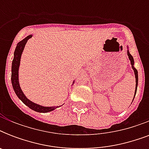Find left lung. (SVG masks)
I'll return each instance as SVG.
<instances>
[{"instance_id":"obj_1","label":"left lung","mask_w":149,"mask_h":149,"mask_svg":"<svg viewBox=\"0 0 149 149\" xmlns=\"http://www.w3.org/2000/svg\"><path fill=\"white\" fill-rule=\"evenodd\" d=\"M128 48V47H127ZM127 56H128V58H129L130 62H131V65H132V70H134V76H135V82H136V84H135V91H134V98L135 97V94H136V92H137V87H138V82H139V75H138V70L134 67V58L132 57V56L130 54L129 52V50H127ZM133 98V100H134ZM133 101V100H132Z\"/></svg>"}]
</instances>
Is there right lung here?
<instances>
[{
	"instance_id": "add662e5",
	"label": "right lung",
	"mask_w": 149,
	"mask_h": 149,
	"mask_svg": "<svg viewBox=\"0 0 149 149\" xmlns=\"http://www.w3.org/2000/svg\"><path fill=\"white\" fill-rule=\"evenodd\" d=\"M32 37V35L27 36L26 38H24L23 40L17 43L15 51L14 52V58L12 61V65H11V84L14 91H15L16 95L17 97L19 98L23 103H24L26 106H28L30 109L36 111V112H39V113H47L50 111H54L55 109L59 107L58 106L55 107H43L42 105L37 104L36 103H33L30 100L25 97V95L23 93V91L21 89L19 84V79H18V70H19L20 66V61H21V57H22V54L23 52V50L24 49L25 44L27 43L28 40L29 38ZM74 84V81L72 84ZM62 106V105H61Z\"/></svg>"
}]
</instances>
